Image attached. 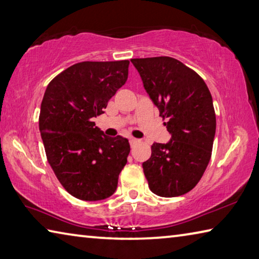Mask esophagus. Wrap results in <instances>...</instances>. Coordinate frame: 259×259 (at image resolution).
Masks as SVG:
<instances>
[{"label":"esophagus","instance_id":"1","mask_svg":"<svg viewBox=\"0 0 259 259\" xmlns=\"http://www.w3.org/2000/svg\"><path fill=\"white\" fill-rule=\"evenodd\" d=\"M129 143H130V146L134 147V146H136L139 143V140L136 139V138H130L129 139Z\"/></svg>","mask_w":259,"mask_h":259}]
</instances>
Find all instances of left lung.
Instances as JSON below:
<instances>
[{
  "label": "left lung",
  "mask_w": 259,
  "mask_h": 259,
  "mask_svg": "<svg viewBox=\"0 0 259 259\" xmlns=\"http://www.w3.org/2000/svg\"><path fill=\"white\" fill-rule=\"evenodd\" d=\"M131 63L171 135L166 144H153L151 157L143 163L148 187L163 198L185 194L199 183L211 157L216 133L211 94L198 73L171 57Z\"/></svg>",
  "instance_id": "8db88e82"
}]
</instances>
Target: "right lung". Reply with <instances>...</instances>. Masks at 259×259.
<instances>
[{
	"label": "right lung",
	"instance_id": "obj_1",
	"mask_svg": "<svg viewBox=\"0 0 259 259\" xmlns=\"http://www.w3.org/2000/svg\"><path fill=\"white\" fill-rule=\"evenodd\" d=\"M129 60L82 61L58 74L47 87L38 126L47 159L74 198L111 196L126 163V138L106 137L93 121L128 78Z\"/></svg>",
	"mask_w": 259,
	"mask_h": 259
}]
</instances>
